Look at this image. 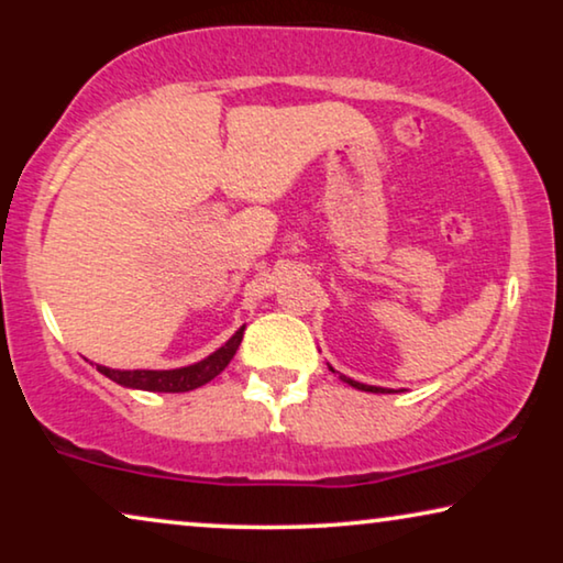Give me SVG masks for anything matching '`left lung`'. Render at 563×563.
I'll return each mask as SVG.
<instances>
[{"instance_id":"1","label":"left lung","mask_w":563,"mask_h":563,"mask_svg":"<svg viewBox=\"0 0 563 563\" xmlns=\"http://www.w3.org/2000/svg\"><path fill=\"white\" fill-rule=\"evenodd\" d=\"M330 372L338 374L333 366H330ZM338 376H341V379H343L345 384H351V387H356V389H361V391H374V395H379V391H382V395H384V391H389V389H384V387H372V384H361V382H353L351 376H343V374H338Z\"/></svg>"}]
</instances>
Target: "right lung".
<instances>
[{
  "label": "right lung",
  "mask_w": 563,
  "mask_h": 563,
  "mask_svg": "<svg viewBox=\"0 0 563 563\" xmlns=\"http://www.w3.org/2000/svg\"><path fill=\"white\" fill-rule=\"evenodd\" d=\"M243 328H238L233 338L225 345H220L218 351L210 353V356L197 361V364H189V366H181V368H110V366H97L99 374L110 376L112 382H118L120 387H128V389H143V391H191L197 387H202V384L212 382L214 376H218L222 368L230 364V358L235 356L238 345L243 341Z\"/></svg>",
  "instance_id": "add662e5"
}]
</instances>
